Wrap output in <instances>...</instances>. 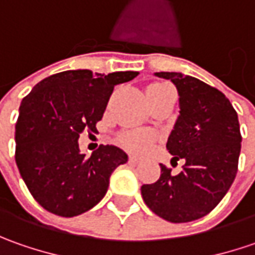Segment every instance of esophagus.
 Listing matches in <instances>:
<instances>
[{"label": "esophagus", "instance_id": "obj_1", "mask_svg": "<svg viewBox=\"0 0 255 255\" xmlns=\"http://www.w3.org/2000/svg\"><path fill=\"white\" fill-rule=\"evenodd\" d=\"M139 162H140V160H139L137 157H134V156H130V157H129V163H132V164H137Z\"/></svg>", "mask_w": 255, "mask_h": 255}]
</instances>
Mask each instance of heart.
I'll return each mask as SVG.
<instances>
[{
	"instance_id": "b5f03b06",
	"label": "heart",
	"mask_w": 255,
	"mask_h": 255,
	"mask_svg": "<svg viewBox=\"0 0 255 255\" xmlns=\"http://www.w3.org/2000/svg\"><path fill=\"white\" fill-rule=\"evenodd\" d=\"M169 86L163 84H153L147 86L146 89V95L152 96L154 93H159L167 89ZM154 137L152 133L149 132H128L123 133L119 139V143L122 144L126 150H129L130 153H143L149 149V146L152 144Z\"/></svg>"
}]
</instances>
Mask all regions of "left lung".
Segmentation results:
<instances>
[{"mask_svg":"<svg viewBox=\"0 0 255 255\" xmlns=\"http://www.w3.org/2000/svg\"><path fill=\"white\" fill-rule=\"evenodd\" d=\"M170 79L180 96V116L166 143L183 170L162 174L143 184L142 197L150 210L170 223H189L207 216L226 196L239 169L241 150L237 112L224 93L203 81L177 72H156Z\"/></svg>","mask_w":255,"mask_h":255,"instance_id":"left-lung-1","label":"left lung"}]
</instances>
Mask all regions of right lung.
Listing matches in <instances>:
<instances>
[{"mask_svg":"<svg viewBox=\"0 0 255 255\" xmlns=\"http://www.w3.org/2000/svg\"><path fill=\"white\" fill-rule=\"evenodd\" d=\"M137 72L51 75L22 99L15 123V162L35 200L61 217H74L102 200L112 171L128 162L116 146L101 144L91 157L79 152L82 132H98L115 85Z\"/></svg>","mask_w":255,"mask_h":255,"instance_id":"1","label":"right lung"}]
</instances>
